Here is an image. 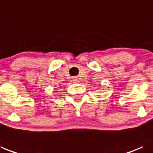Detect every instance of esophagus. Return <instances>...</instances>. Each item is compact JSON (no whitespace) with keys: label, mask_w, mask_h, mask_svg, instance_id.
Segmentation results:
<instances>
[{"label":"esophagus","mask_w":153,"mask_h":153,"mask_svg":"<svg viewBox=\"0 0 153 153\" xmlns=\"http://www.w3.org/2000/svg\"><path fill=\"white\" fill-rule=\"evenodd\" d=\"M73 82H74V83H77V82H79V79H77V78H76V77H74V78H73Z\"/></svg>","instance_id":"obj_1"}]
</instances>
